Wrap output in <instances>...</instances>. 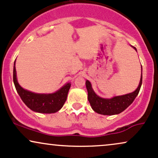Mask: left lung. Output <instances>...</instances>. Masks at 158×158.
Returning <instances> with one entry per match:
<instances>
[{
  "mask_svg": "<svg viewBox=\"0 0 158 158\" xmlns=\"http://www.w3.org/2000/svg\"><path fill=\"white\" fill-rule=\"evenodd\" d=\"M133 48L136 50L135 47H133ZM85 84H86L87 94H88L87 98H88L93 110L97 113L102 114V115H112L121 113L133 102L134 99L138 96L140 87H141L142 77L140 78L138 88L134 92L123 95V96H115V97L110 98V99L98 96L94 93L92 87H91L90 82L88 80L86 81Z\"/></svg>",
  "mask_w": 158,
  "mask_h": 158,
  "instance_id": "obj_1",
  "label": "left lung"
}]
</instances>
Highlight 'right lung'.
<instances>
[{"instance_id":"right-lung-1","label":"right lung","mask_w":158,"mask_h":158,"mask_svg":"<svg viewBox=\"0 0 158 158\" xmlns=\"http://www.w3.org/2000/svg\"><path fill=\"white\" fill-rule=\"evenodd\" d=\"M13 81L17 92L23 102L28 108L40 113H54L60 110L67 99L71 83L64 85L56 93L52 94H38L24 90L17 81L15 62L13 70Z\"/></svg>"}]
</instances>
